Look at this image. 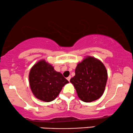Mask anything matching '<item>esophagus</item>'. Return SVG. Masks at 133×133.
Here are the masks:
<instances>
[{"mask_svg":"<svg viewBox=\"0 0 133 133\" xmlns=\"http://www.w3.org/2000/svg\"><path fill=\"white\" fill-rule=\"evenodd\" d=\"M67 80H68V81H70V79H71V76H68V77H67Z\"/></svg>","mask_w":133,"mask_h":133,"instance_id":"1","label":"esophagus"}]
</instances>
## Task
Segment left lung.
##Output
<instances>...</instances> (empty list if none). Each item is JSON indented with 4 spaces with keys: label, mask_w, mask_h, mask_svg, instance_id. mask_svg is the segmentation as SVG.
<instances>
[{
    "label": "left lung",
    "mask_w": 133,
    "mask_h": 133,
    "mask_svg": "<svg viewBox=\"0 0 133 133\" xmlns=\"http://www.w3.org/2000/svg\"><path fill=\"white\" fill-rule=\"evenodd\" d=\"M108 80V72L99 60L88 56L77 64L75 76L70 79L82 101L92 102L103 95Z\"/></svg>",
    "instance_id": "obj_1"
}]
</instances>
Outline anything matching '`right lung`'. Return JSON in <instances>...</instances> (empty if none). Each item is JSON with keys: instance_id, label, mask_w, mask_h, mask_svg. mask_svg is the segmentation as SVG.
Masks as SVG:
<instances>
[{"instance_id": "right-lung-1", "label": "right lung", "mask_w": 133, "mask_h": 133, "mask_svg": "<svg viewBox=\"0 0 133 133\" xmlns=\"http://www.w3.org/2000/svg\"><path fill=\"white\" fill-rule=\"evenodd\" d=\"M29 79L34 95L45 102L56 99L62 87L69 82L45 60H39L32 67Z\"/></svg>"}]
</instances>
